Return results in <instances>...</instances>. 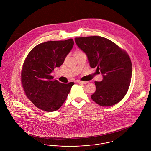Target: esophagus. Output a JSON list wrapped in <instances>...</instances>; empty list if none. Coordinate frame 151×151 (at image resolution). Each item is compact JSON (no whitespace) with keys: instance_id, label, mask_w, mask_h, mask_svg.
I'll list each match as a JSON object with an SVG mask.
<instances>
[{"instance_id":"esophagus-1","label":"esophagus","mask_w":151,"mask_h":151,"mask_svg":"<svg viewBox=\"0 0 151 151\" xmlns=\"http://www.w3.org/2000/svg\"><path fill=\"white\" fill-rule=\"evenodd\" d=\"M88 81H78L77 83H79V84H86L88 83Z\"/></svg>"}]
</instances>
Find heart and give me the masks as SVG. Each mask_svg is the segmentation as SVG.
<instances>
[{
	"mask_svg": "<svg viewBox=\"0 0 151 151\" xmlns=\"http://www.w3.org/2000/svg\"><path fill=\"white\" fill-rule=\"evenodd\" d=\"M84 53L81 50H77L76 52H75V56H78V55H81V54H83Z\"/></svg>",
	"mask_w": 151,
	"mask_h": 151,
	"instance_id": "obj_1",
	"label": "heart"
}]
</instances>
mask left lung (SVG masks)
Listing matches in <instances>:
<instances>
[{
  "label": "left lung",
  "instance_id": "obj_1",
  "mask_svg": "<svg viewBox=\"0 0 151 151\" xmlns=\"http://www.w3.org/2000/svg\"><path fill=\"white\" fill-rule=\"evenodd\" d=\"M78 47L87 55L91 68L100 70L103 80L95 81L96 91L91 95L101 106L120 102L130 83L132 65L128 53L115 43L100 36L76 37Z\"/></svg>",
  "mask_w": 151,
  "mask_h": 151
}]
</instances>
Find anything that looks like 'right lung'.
<instances>
[{"label": "right lung", "instance_id": "add662e5", "mask_svg": "<svg viewBox=\"0 0 151 151\" xmlns=\"http://www.w3.org/2000/svg\"><path fill=\"white\" fill-rule=\"evenodd\" d=\"M73 44L72 38L47 41L35 46L27 56L21 72V81L26 95L38 109L55 111L66 100L74 83L64 84L52 81L50 73L63 64Z\"/></svg>", "mask_w": 151, "mask_h": 151}]
</instances>
